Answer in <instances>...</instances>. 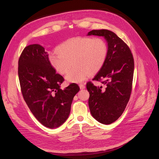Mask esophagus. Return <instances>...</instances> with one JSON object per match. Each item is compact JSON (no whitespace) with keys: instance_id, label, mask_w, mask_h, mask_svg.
<instances>
[{"instance_id":"34e87169","label":"esophagus","mask_w":159,"mask_h":159,"mask_svg":"<svg viewBox=\"0 0 159 159\" xmlns=\"http://www.w3.org/2000/svg\"><path fill=\"white\" fill-rule=\"evenodd\" d=\"M79 87H80V88L82 89H84V88H85V85L84 84H79Z\"/></svg>"}]
</instances>
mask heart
<instances>
[{
    "label": "heart",
    "instance_id": "heart-1",
    "mask_svg": "<svg viewBox=\"0 0 159 159\" xmlns=\"http://www.w3.org/2000/svg\"><path fill=\"white\" fill-rule=\"evenodd\" d=\"M108 46L101 37H75L70 39L50 54L49 59L53 68L60 74H66L71 61L75 66L68 72L66 79L71 82L84 80L89 74L99 71L106 62Z\"/></svg>",
    "mask_w": 159,
    "mask_h": 159
}]
</instances>
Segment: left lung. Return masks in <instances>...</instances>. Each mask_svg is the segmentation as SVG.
Instances as JSON below:
<instances>
[{
    "mask_svg": "<svg viewBox=\"0 0 159 159\" xmlns=\"http://www.w3.org/2000/svg\"><path fill=\"white\" fill-rule=\"evenodd\" d=\"M104 36L108 43V55L102 68L92 79L102 85L87 83L89 93L88 106L91 115L99 123L110 124L123 114L132 89L134 60L129 46L111 31L93 30L88 35Z\"/></svg>",
    "mask_w": 159,
    "mask_h": 159,
    "instance_id": "left-lung-1",
    "label": "left lung"
}]
</instances>
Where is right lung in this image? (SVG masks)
<instances>
[{"instance_id": "add662e5", "label": "right lung", "mask_w": 159, "mask_h": 159, "mask_svg": "<svg viewBox=\"0 0 159 159\" xmlns=\"http://www.w3.org/2000/svg\"><path fill=\"white\" fill-rule=\"evenodd\" d=\"M18 76L24 99L36 120L50 129L64 123L80 88L72 83L60 88L65 79L56 73L43 47L35 44L24 49L18 61Z\"/></svg>"}]
</instances>
